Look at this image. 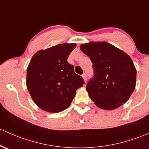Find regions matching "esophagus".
I'll return each mask as SVG.
<instances>
[{
    "instance_id": "obj_1",
    "label": "esophagus",
    "mask_w": 149,
    "mask_h": 149,
    "mask_svg": "<svg viewBox=\"0 0 149 149\" xmlns=\"http://www.w3.org/2000/svg\"><path fill=\"white\" fill-rule=\"evenodd\" d=\"M82 77L83 78V80H84L85 83H86V81H87V76H86V73H83L82 75Z\"/></svg>"
}]
</instances>
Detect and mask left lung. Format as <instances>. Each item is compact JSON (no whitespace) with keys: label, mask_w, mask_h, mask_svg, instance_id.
<instances>
[{"label":"left lung","mask_w":149,"mask_h":149,"mask_svg":"<svg viewBox=\"0 0 149 149\" xmlns=\"http://www.w3.org/2000/svg\"><path fill=\"white\" fill-rule=\"evenodd\" d=\"M80 49L93 63L94 77L86 90L95 105L112 110L126 103L134 91L136 79L130 56L106 42L86 43Z\"/></svg>","instance_id":"left-lung-1"}]
</instances>
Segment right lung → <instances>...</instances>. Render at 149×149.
Segmentation results:
<instances>
[{
  "instance_id": "1",
  "label": "right lung",
  "mask_w": 149,
  "mask_h": 149,
  "mask_svg": "<svg viewBox=\"0 0 149 149\" xmlns=\"http://www.w3.org/2000/svg\"><path fill=\"white\" fill-rule=\"evenodd\" d=\"M76 44H62L40 50L27 68L26 84L35 103L46 112H59L69 107L84 80L67 61Z\"/></svg>"
}]
</instances>
